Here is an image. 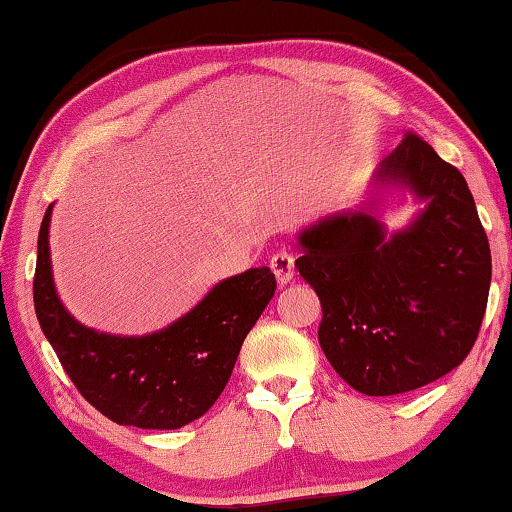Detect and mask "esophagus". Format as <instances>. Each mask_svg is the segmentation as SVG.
Returning a JSON list of instances; mask_svg holds the SVG:
<instances>
[{
	"instance_id": "obj_1",
	"label": "esophagus",
	"mask_w": 512,
	"mask_h": 512,
	"mask_svg": "<svg viewBox=\"0 0 512 512\" xmlns=\"http://www.w3.org/2000/svg\"><path fill=\"white\" fill-rule=\"evenodd\" d=\"M271 271L275 275V280H278L280 287H285L287 282L294 280V255L289 253H278L271 257Z\"/></svg>"
}]
</instances>
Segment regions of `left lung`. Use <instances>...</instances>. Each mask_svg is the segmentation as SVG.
Masks as SVG:
<instances>
[{
	"instance_id": "1",
	"label": "left lung",
	"mask_w": 512,
	"mask_h": 512,
	"mask_svg": "<svg viewBox=\"0 0 512 512\" xmlns=\"http://www.w3.org/2000/svg\"><path fill=\"white\" fill-rule=\"evenodd\" d=\"M425 205L387 233L385 192ZM296 269L321 300L319 344L367 396L412 392L467 358L492 278L490 243L458 168L408 134L380 161L369 198L298 232Z\"/></svg>"
}]
</instances>
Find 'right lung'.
Masks as SVG:
<instances>
[{
  "instance_id": "obj_1",
  "label": "right lung",
  "mask_w": 512,
  "mask_h": 512,
  "mask_svg": "<svg viewBox=\"0 0 512 512\" xmlns=\"http://www.w3.org/2000/svg\"><path fill=\"white\" fill-rule=\"evenodd\" d=\"M52 207L38 232L34 305L79 394L120 426L175 431L205 415L230 380L243 339L275 294L269 266L221 280L193 310L157 332L109 335L79 323L56 294Z\"/></svg>"
}]
</instances>
